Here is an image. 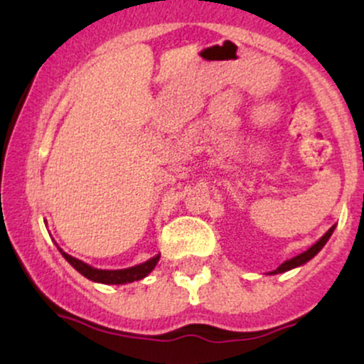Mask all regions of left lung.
<instances>
[{
	"mask_svg": "<svg viewBox=\"0 0 364 364\" xmlns=\"http://www.w3.org/2000/svg\"><path fill=\"white\" fill-rule=\"evenodd\" d=\"M333 229H336V225H332V228H330L328 231L325 232V235L321 236L320 240L316 241V243L311 246V248H308L306 252H303V253L296 255V257H292L291 260H286L284 263H281V265H279L277 269H275V270H272V272H270V274H282V272H287V270L296 269V267H301V265H304V263H306V262H310L311 258L315 257V255L318 253L321 248H323L325 243H327V241H328V237L332 236Z\"/></svg>",
	"mask_w": 364,
	"mask_h": 364,
	"instance_id": "left-lung-1",
	"label": "left lung"
}]
</instances>
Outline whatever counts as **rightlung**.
<instances>
[{
  "instance_id": "obj_1",
  "label": "right lung",
  "mask_w": 364,
  "mask_h": 364,
  "mask_svg": "<svg viewBox=\"0 0 364 364\" xmlns=\"http://www.w3.org/2000/svg\"><path fill=\"white\" fill-rule=\"evenodd\" d=\"M60 252L63 257H65V260L68 262L77 272H80L83 277L90 279V281L94 282H101V284H128V282L140 281V279L147 277V275L152 272L154 267L157 265L159 258H161V255H156V257H152L150 260L140 263V265L129 267V269L101 270V269H94V267H90L89 263H83L82 260H78V258L72 257V255L65 253L61 248Z\"/></svg>"
}]
</instances>
